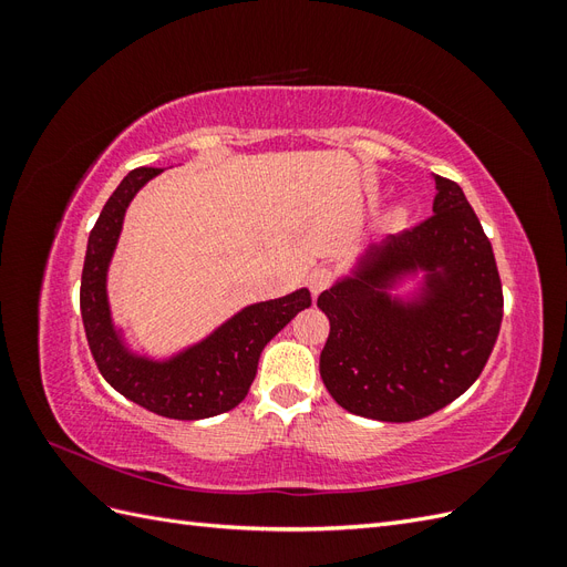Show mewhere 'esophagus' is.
<instances>
[{
  "instance_id": "obj_1",
  "label": "esophagus",
  "mask_w": 567,
  "mask_h": 567,
  "mask_svg": "<svg viewBox=\"0 0 567 567\" xmlns=\"http://www.w3.org/2000/svg\"><path fill=\"white\" fill-rule=\"evenodd\" d=\"M336 281V271L331 267H317L310 271V277H307V286H310L312 296H319L321 290L329 288Z\"/></svg>"
}]
</instances>
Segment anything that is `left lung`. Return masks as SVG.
I'll return each instance as SVG.
<instances>
[{"label": "left lung", "instance_id": "obj_1", "mask_svg": "<svg viewBox=\"0 0 567 567\" xmlns=\"http://www.w3.org/2000/svg\"><path fill=\"white\" fill-rule=\"evenodd\" d=\"M433 215L371 248L357 279L323 290L331 321L319 371L350 414L388 423L431 416L483 373L504 293L494 250L461 186L435 175ZM425 268L416 303L384 296L394 272Z\"/></svg>", "mask_w": 567, "mask_h": 567}]
</instances>
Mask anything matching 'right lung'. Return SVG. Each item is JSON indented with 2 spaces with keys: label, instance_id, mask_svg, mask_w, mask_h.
<instances>
[{
  "label": "right lung",
  "instance_id": "add662e5",
  "mask_svg": "<svg viewBox=\"0 0 567 567\" xmlns=\"http://www.w3.org/2000/svg\"><path fill=\"white\" fill-rule=\"evenodd\" d=\"M161 173V167H136L120 182L90 231L80 284L84 333L101 375L127 400L153 414L177 421H198L225 414L248 394L257 362L267 342L305 307L312 305L307 288L279 300L246 307L200 346L173 362H148L132 357L113 331L106 300V269L117 244L130 200Z\"/></svg>",
  "mask_w": 567,
  "mask_h": 567
}]
</instances>
